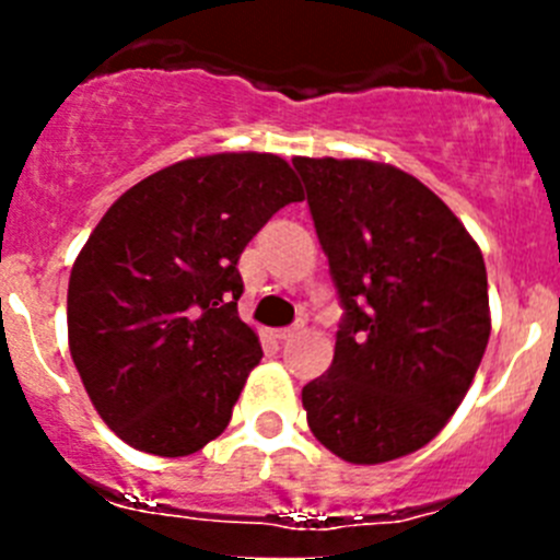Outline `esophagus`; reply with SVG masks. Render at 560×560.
Masks as SVG:
<instances>
[{"mask_svg":"<svg viewBox=\"0 0 560 560\" xmlns=\"http://www.w3.org/2000/svg\"><path fill=\"white\" fill-rule=\"evenodd\" d=\"M296 334H300V325H289V328H277V330H275V336H277V339H280V341L291 339V336H296Z\"/></svg>","mask_w":560,"mask_h":560,"instance_id":"34e87169","label":"esophagus"}]
</instances>
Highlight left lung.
<instances>
[{
	"label": "left lung",
	"instance_id": "8db88e82",
	"mask_svg": "<svg viewBox=\"0 0 560 560\" xmlns=\"http://www.w3.org/2000/svg\"><path fill=\"white\" fill-rule=\"evenodd\" d=\"M345 308L334 364L303 387L314 438L355 465L423 448L457 412L491 336L477 241L409 173L296 156Z\"/></svg>",
	"mask_w": 560,
	"mask_h": 560
}]
</instances>
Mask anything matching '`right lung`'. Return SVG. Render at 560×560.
I'll return each instance as SVG.
<instances>
[{
  "mask_svg": "<svg viewBox=\"0 0 560 560\" xmlns=\"http://www.w3.org/2000/svg\"><path fill=\"white\" fill-rule=\"evenodd\" d=\"M303 199L275 153H212L126 190L89 235L67 291L69 353L120 440L187 457L219 438L264 350L237 316L241 252Z\"/></svg>",
  "mask_w": 560,
  "mask_h": 560,
  "instance_id": "right-lung-1",
  "label": "right lung"
}]
</instances>
